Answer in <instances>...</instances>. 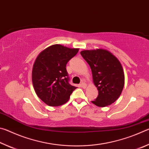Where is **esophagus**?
Wrapping results in <instances>:
<instances>
[{
	"label": "esophagus",
	"mask_w": 149,
	"mask_h": 149,
	"mask_svg": "<svg viewBox=\"0 0 149 149\" xmlns=\"http://www.w3.org/2000/svg\"><path fill=\"white\" fill-rule=\"evenodd\" d=\"M81 87L85 89V88L87 87V85L86 84H85V83H81Z\"/></svg>",
	"instance_id": "obj_1"
}]
</instances>
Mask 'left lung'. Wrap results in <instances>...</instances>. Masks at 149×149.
I'll return each mask as SVG.
<instances>
[{"label": "left lung", "mask_w": 149, "mask_h": 149, "mask_svg": "<svg viewBox=\"0 0 149 149\" xmlns=\"http://www.w3.org/2000/svg\"><path fill=\"white\" fill-rule=\"evenodd\" d=\"M91 69L99 95L92 103L105 107L116 100L124 86V72L119 60L107 50H85L80 52Z\"/></svg>", "instance_id": "8db88e82"}]
</instances>
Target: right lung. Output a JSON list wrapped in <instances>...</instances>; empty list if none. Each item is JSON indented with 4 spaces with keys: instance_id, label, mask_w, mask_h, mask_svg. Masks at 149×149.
Returning <instances> with one entry per match:
<instances>
[{
    "instance_id": "right-lung-1",
    "label": "right lung",
    "mask_w": 149,
    "mask_h": 149,
    "mask_svg": "<svg viewBox=\"0 0 149 149\" xmlns=\"http://www.w3.org/2000/svg\"><path fill=\"white\" fill-rule=\"evenodd\" d=\"M79 49L53 45L42 50L34 62L32 83L35 93L45 104L58 107L68 101L76 87L69 84L67 63Z\"/></svg>"
}]
</instances>
